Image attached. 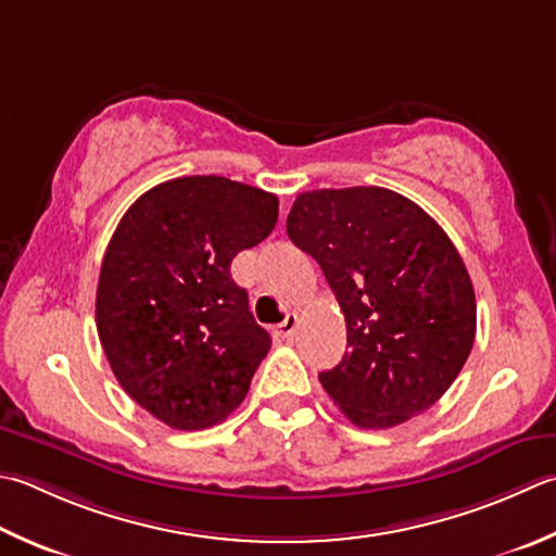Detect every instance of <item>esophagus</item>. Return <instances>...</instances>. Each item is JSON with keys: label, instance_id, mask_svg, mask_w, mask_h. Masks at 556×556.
<instances>
[{"label": "esophagus", "instance_id": "34e87169", "mask_svg": "<svg viewBox=\"0 0 556 556\" xmlns=\"http://www.w3.org/2000/svg\"><path fill=\"white\" fill-rule=\"evenodd\" d=\"M296 328H299V315L296 313H287V318L277 325L275 332L279 337H285V340H291L293 332H296Z\"/></svg>", "mask_w": 556, "mask_h": 556}]
</instances>
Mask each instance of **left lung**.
<instances>
[{
	"mask_svg": "<svg viewBox=\"0 0 556 556\" xmlns=\"http://www.w3.org/2000/svg\"><path fill=\"white\" fill-rule=\"evenodd\" d=\"M287 233L344 313L350 350L318 376L334 405L362 429L427 412L458 378L477 330L472 281L443 228L371 185L301 192Z\"/></svg>",
	"mask_w": 556,
	"mask_h": 556,
	"instance_id": "obj_1",
	"label": "left lung"
}]
</instances>
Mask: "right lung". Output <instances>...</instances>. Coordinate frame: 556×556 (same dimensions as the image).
<instances>
[{
	"label": "right lung",
	"instance_id": "obj_1",
	"mask_svg": "<svg viewBox=\"0 0 556 556\" xmlns=\"http://www.w3.org/2000/svg\"><path fill=\"white\" fill-rule=\"evenodd\" d=\"M277 194L222 176L161 182L108 243L96 328L117 383L170 429L224 421L248 395L271 337L231 260L277 224Z\"/></svg>",
	"mask_w": 556,
	"mask_h": 556
}]
</instances>
